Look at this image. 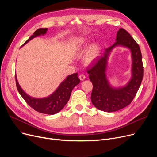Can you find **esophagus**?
<instances>
[{
  "mask_svg": "<svg viewBox=\"0 0 157 157\" xmlns=\"http://www.w3.org/2000/svg\"><path fill=\"white\" fill-rule=\"evenodd\" d=\"M79 78L80 79V80H81V81H83V80H85V79L86 76H85V74H80V75L79 76Z\"/></svg>",
  "mask_w": 157,
  "mask_h": 157,
  "instance_id": "34e87169",
  "label": "esophagus"
}]
</instances>
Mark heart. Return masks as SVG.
<instances>
[{
	"label": "heart",
	"mask_w": 157,
	"mask_h": 157,
	"mask_svg": "<svg viewBox=\"0 0 157 157\" xmlns=\"http://www.w3.org/2000/svg\"><path fill=\"white\" fill-rule=\"evenodd\" d=\"M86 43V39L85 37H79L74 40L72 44L73 49H77L81 45ZM101 47L98 43H94L90 46L88 50L85 55L84 61L85 63L89 64L94 62L97 58L101 55Z\"/></svg>",
	"instance_id": "1"
}]
</instances>
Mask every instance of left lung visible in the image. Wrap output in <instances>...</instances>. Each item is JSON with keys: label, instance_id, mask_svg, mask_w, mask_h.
<instances>
[{"label": "left lung", "instance_id": "8db88e82", "mask_svg": "<svg viewBox=\"0 0 157 157\" xmlns=\"http://www.w3.org/2000/svg\"><path fill=\"white\" fill-rule=\"evenodd\" d=\"M118 45L127 47L131 52L132 76L125 86L114 88L106 78V70L109 55ZM87 72L93 84L91 101L96 108L105 112H114L125 108L133 101L143 78L142 55L139 44L128 32L120 29L117 32L116 42L105 49L103 56L97 60Z\"/></svg>", "mask_w": 157, "mask_h": 157}]
</instances>
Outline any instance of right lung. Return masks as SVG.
<instances>
[{
  "label": "right lung",
  "instance_id": "obj_1",
  "mask_svg": "<svg viewBox=\"0 0 157 157\" xmlns=\"http://www.w3.org/2000/svg\"><path fill=\"white\" fill-rule=\"evenodd\" d=\"M47 30L48 29H37L22 46L26 44L33 38L41 35H45ZM15 77L16 87L20 94L27 104L36 111L46 114H55L60 111L69 100L72 89L80 82L77 73L71 74L62 82L52 95L45 98H34L23 91L18 83L16 74Z\"/></svg>",
  "mask_w": 157,
  "mask_h": 157
}]
</instances>
